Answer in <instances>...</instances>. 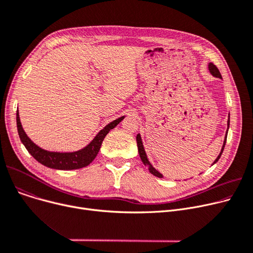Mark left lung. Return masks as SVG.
<instances>
[{"instance_id": "1", "label": "left lung", "mask_w": 253, "mask_h": 253, "mask_svg": "<svg viewBox=\"0 0 253 253\" xmlns=\"http://www.w3.org/2000/svg\"><path fill=\"white\" fill-rule=\"evenodd\" d=\"M208 70H209L210 74H211L212 76H213V77H215V78H219V79H222V78H221V75H220V73H219V71H218V69H217L216 66H215L213 63H212V62H209V64H208ZM229 127H230V115H229V120H228V129H227V132H225V136H224V140H223L222 148H221V151H220L219 155L217 156V158H216L215 160H214L213 164H215V163L219 160V158H220V156H221V154H222V152H223L224 145H225V141H227V136H228V130H229ZM136 141H137V148H138L139 157H140V159H141L142 163H143L145 166H148V168H149V170H150V172H151L152 174H154V175H155V176H157V177H163V175L160 173V172H159L158 170H156V168H154V167H153V165L150 163L149 159H148V157H147V154H145V151H144V148H143V144H142V140H141V136H140V134H139V133H138V134H137V136H136ZM213 164H212V165H213Z\"/></svg>"}]
</instances>
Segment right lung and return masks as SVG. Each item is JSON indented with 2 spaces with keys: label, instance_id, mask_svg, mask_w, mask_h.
I'll list each match as a JSON object with an SVG mask.
<instances>
[{
  "label": "right lung",
  "instance_id": "1",
  "mask_svg": "<svg viewBox=\"0 0 253 253\" xmlns=\"http://www.w3.org/2000/svg\"><path fill=\"white\" fill-rule=\"evenodd\" d=\"M125 118V116L116 119L115 121L111 122L110 124L106 125L103 129H101L96 136L91 140L89 144H87L85 148L71 153H59V152H49L44 149H41L40 147L32 141L30 137L26 135L24 132L20 118H19V112L17 110L16 112V123H17V130L21 142L24 144L25 149L29 151V153L36 159L38 162L43 164L46 167L58 169V170H74V169H80L88 166L95 157L97 156L101 143L105 137V135L109 132L114 129L122 120Z\"/></svg>",
  "mask_w": 253,
  "mask_h": 253
}]
</instances>
